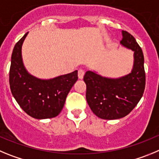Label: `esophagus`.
I'll use <instances>...</instances> for the list:
<instances>
[{
    "instance_id": "34e87169",
    "label": "esophagus",
    "mask_w": 159,
    "mask_h": 159,
    "mask_svg": "<svg viewBox=\"0 0 159 159\" xmlns=\"http://www.w3.org/2000/svg\"><path fill=\"white\" fill-rule=\"evenodd\" d=\"M84 75H85V71L83 70L82 69H80L79 70H78V78H79V79H82Z\"/></svg>"
}]
</instances>
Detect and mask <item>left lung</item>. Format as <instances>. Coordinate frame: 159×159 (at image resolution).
Masks as SVG:
<instances>
[{
    "label": "left lung",
    "instance_id": "1",
    "mask_svg": "<svg viewBox=\"0 0 159 159\" xmlns=\"http://www.w3.org/2000/svg\"><path fill=\"white\" fill-rule=\"evenodd\" d=\"M120 45L134 52V62L129 74L120 78L103 77L94 70L84 76L86 84V101L97 116L104 120H117L131 112L142 98L145 89L144 57L135 39L122 31Z\"/></svg>",
    "mask_w": 159,
    "mask_h": 159
}]
</instances>
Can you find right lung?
<instances>
[{"instance_id":"right-lung-1","label":"right lung","mask_w":159,"mask_h":159,"mask_svg":"<svg viewBox=\"0 0 159 159\" xmlns=\"http://www.w3.org/2000/svg\"><path fill=\"white\" fill-rule=\"evenodd\" d=\"M27 32L16 43L11 57L9 85L20 108L38 120L55 117L61 112L70 90L78 81V70L50 79L31 75L24 65L22 46Z\"/></svg>"}]
</instances>
